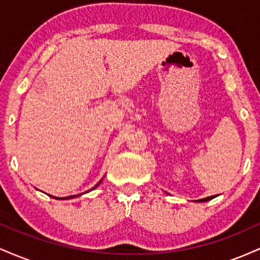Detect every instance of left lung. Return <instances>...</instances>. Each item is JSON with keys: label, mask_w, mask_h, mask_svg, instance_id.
I'll list each match as a JSON object with an SVG mask.
<instances>
[{"label": "left lung", "mask_w": 260, "mask_h": 260, "mask_svg": "<svg viewBox=\"0 0 260 260\" xmlns=\"http://www.w3.org/2000/svg\"><path fill=\"white\" fill-rule=\"evenodd\" d=\"M213 198H215V196H211V197H207V198H203V199H199V201H197V202H208V201H210V199H213Z\"/></svg>", "instance_id": "8db88e82"}]
</instances>
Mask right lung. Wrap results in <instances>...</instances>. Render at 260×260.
<instances>
[{
    "label": "right lung",
    "mask_w": 260,
    "mask_h": 260,
    "mask_svg": "<svg viewBox=\"0 0 260 260\" xmlns=\"http://www.w3.org/2000/svg\"><path fill=\"white\" fill-rule=\"evenodd\" d=\"M101 181H103V180H101ZM101 181H99V182H98V183H96V184H95V186H94V187H92L90 190H92V189H95V188H96L98 186H99V184L101 183ZM53 198H56V197H53ZM71 198H74V196H71V197H66V198H56V199H71Z\"/></svg>",
    "instance_id": "add662e5"
}]
</instances>
